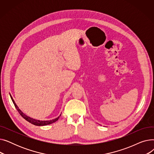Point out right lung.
Returning a JSON list of instances; mask_svg holds the SVG:
<instances>
[{
	"label": "right lung",
	"mask_w": 154,
	"mask_h": 154,
	"mask_svg": "<svg viewBox=\"0 0 154 154\" xmlns=\"http://www.w3.org/2000/svg\"><path fill=\"white\" fill-rule=\"evenodd\" d=\"M10 96H11V99H12V102H13V103H14V106H15L16 109L17 110V111L19 112L20 115L24 119H26L27 121H28L29 122L31 123L32 124H33V125H37V126H44V125H49V124H52V123L56 122V121H57L58 119H59V117H60V116H61V114H60L58 117H57V118H55V119H52V120H37V119H33V118H31V117L27 116V115H26L25 114H24V113H23V112L19 109V108L18 107V106H17V105H16V103H15V101H14V100L13 99L12 97L11 96V94H10Z\"/></svg>",
	"instance_id": "obj_1"
}]
</instances>
